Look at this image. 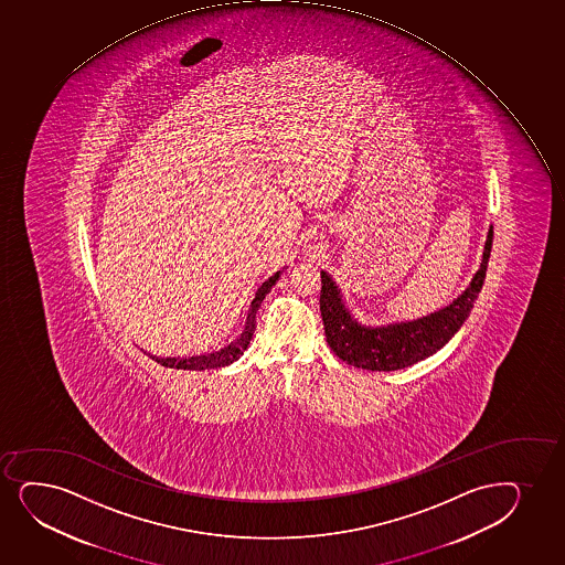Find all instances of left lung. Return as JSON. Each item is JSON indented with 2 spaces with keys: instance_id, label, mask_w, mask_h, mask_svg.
Listing matches in <instances>:
<instances>
[{
  "instance_id": "8db88e82",
  "label": "left lung",
  "mask_w": 565,
  "mask_h": 565,
  "mask_svg": "<svg viewBox=\"0 0 565 565\" xmlns=\"http://www.w3.org/2000/svg\"><path fill=\"white\" fill-rule=\"evenodd\" d=\"M492 239L493 230L490 227L479 271L475 273L473 280L460 298L441 311L402 324L381 328L358 324L351 312L344 309L341 292L330 275L320 273V312L324 320L326 341L331 351L349 365L371 371L403 370L435 354L455 338L456 331L460 330L473 309L487 277Z\"/></svg>"
}]
</instances>
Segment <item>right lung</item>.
I'll return each instance as SVG.
<instances>
[{
	"label": "right lung",
	"instance_id": "right-lung-1",
	"mask_svg": "<svg viewBox=\"0 0 565 565\" xmlns=\"http://www.w3.org/2000/svg\"><path fill=\"white\" fill-rule=\"evenodd\" d=\"M280 271L275 273L273 277L259 286L258 292L254 296L250 309H248L247 324L245 330L241 333L239 338L235 339L234 343L227 344L224 349L218 352H211V354H202V356H189V358H158L152 356L154 362L160 363L163 367H173V370H216V367H224L227 363L235 362L237 358L245 352L250 339H253L254 330H256V312L258 307L266 294L271 290V286L279 280Z\"/></svg>",
	"mask_w": 565,
	"mask_h": 565
}]
</instances>
